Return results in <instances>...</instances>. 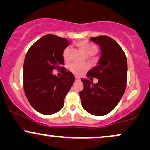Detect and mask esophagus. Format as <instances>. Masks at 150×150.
I'll use <instances>...</instances> for the list:
<instances>
[{
    "label": "esophagus",
    "instance_id": "obj_1",
    "mask_svg": "<svg viewBox=\"0 0 150 150\" xmlns=\"http://www.w3.org/2000/svg\"><path fill=\"white\" fill-rule=\"evenodd\" d=\"M80 77H75V81H80Z\"/></svg>",
    "mask_w": 150,
    "mask_h": 150
}]
</instances>
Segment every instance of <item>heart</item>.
<instances>
[{
    "mask_svg": "<svg viewBox=\"0 0 150 150\" xmlns=\"http://www.w3.org/2000/svg\"><path fill=\"white\" fill-rule=\"evenodd\" d=\"M76 46L82 51L86 56H92L97 53V47L94 44H91L86 41L77 42ZM70 48L69 46L65 47L62 53V56L65 62H68L70 60ZM89 69V66L87 64H80V63H72L69 66V70L72 73L75 75H81L85 73Z\"/></svg>",
    "mask_w": 150,
    "mask_h": 150,
    "instance_id": "b5f03b06",
    "label": "heart"
}]
</instances>
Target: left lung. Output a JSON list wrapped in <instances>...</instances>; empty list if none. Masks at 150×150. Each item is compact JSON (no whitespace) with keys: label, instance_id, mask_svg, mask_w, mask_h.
<instances>
[{"label":"left lung","instance_id":"obj_1","mask_svg":"<svg viewBox=\"0 0 150 150\" xmlns=\"http://www.w3.org/2000/svg\"><path fill=\"white\" fill-rule=\"evenodd\" d=\"M100 47L101 54L97 66L87 74V77L98 79L93 84L82 78L84 89L80 92L82 106L94 116H104L117 106L126 87L128 64L124 51L112 38L107 36L91 37ZM93 77L92 78L91 77Z\"/></svg>","mask_w":150,"mask_h":150}]
</instances>
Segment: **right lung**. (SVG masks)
I'll list each match as a JSON object with an SVG mask.
<instances>
[{
    "instance_id": "right-lung-1",
    "label": "right lung",
    "mask_w": 150,
    "mask_h": 150,
    "mask_svg": "<svg viewBox=\"0 0 150 150\" xmlns=\"http://www.w3.org/2000/svg\"><path fill=\"white\" fill-rule=\"evenodd\" d=\"M69 45L68 39L46 34L37 41L26 54L23 68L24 90L30 104L44 115L58 112L64 105L75 77L63 67V51ZM62 70L59 78L53 69Z\"/></svg>"
}]
</instances>
